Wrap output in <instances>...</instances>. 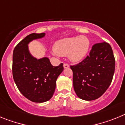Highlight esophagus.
I'll list each match as a JSON object with an SVG mask.
<instances>
[{
    "instance_id": "esophagus-1",
    "label": "esophagus",
    "mask_w": 125,
    "mask_h": 125,
    "mask_svg": "<svg viewBox=\"0 0 125 125\" xmlns=\"http://www.w3.org/2000/svg\"><path fill=\"white\" fill-rule=\"evenodd\" d=\"M69 67V64L68 63H64V68H68Z\"/></svg>"
}]
</instances>
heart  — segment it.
Returning a JSON list of instances; mask_svg holds the SVG:
<instances>
[{
  "label": "heart",
  "mask_w": 125,
  "mask_h": 125,
  "mask_svg": "<svg viewBox=\"0 0 125 125\" xmlns=\"http://www.w3.org/2000/svg\"><path fill=\"white\" fill-rule=\"evenodd\" d=\"M89 44V39L85 36L68 37L57 41L54 46V51L59 56L69 55L71 60L78 62L86 55Z\"/></svg>",
  "instance_id": "heart-1"
}]
</instances>
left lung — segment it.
Segmentation results:
<instances>
[{
	"instance_id": "8db88e82",
	"label": "left lung",
	"mask_w": 125,
	"mask_h": 125,
	"mask_svg": "<svg viewBox=\"0 0 125 125\" xmlns=\"http://www.w3.org/2000/svg\"><path fill=\"white\" fill-rule=\"evenodd\" d=\"M70 68L77 96L87 101L98 99L110 86L114 75L115 59L111 46L106 42L94 44L89 56Z\"/></svg>"
}]
</instances>
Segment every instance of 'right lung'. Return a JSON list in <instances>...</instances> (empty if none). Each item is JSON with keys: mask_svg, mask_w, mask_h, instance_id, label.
Returning a JSON list of instances; mask_svg holds the SVG:
<instances>
[{"mask_svg": "<svg viewBox=\"0 0 125 125\" xmlns=\"http://www.w3.org/2000/svg\"><path fill=\"white\" fill-rule=\"evenodd\" d=\"M44 33H32L15 46L13 51V78L19 91L30 101L43 103L52 98L56 80L62 72L63 63L53 66L47 57L37 59L31 55L27 44L41 38Z\"/></svg>", "mask_w": 125, "mask_h": 125, "instance_id": "1", "label": "right lung"}]
</instances>
